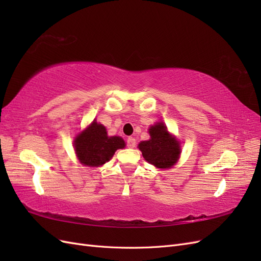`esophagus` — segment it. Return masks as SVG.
I'll list each match as a JSON object with an SVG mask.
<instances>
[{
	"instance_id": "obj_1",
	"label": "esophagus",
	"mask_w": 261,
	"mask_h": 261,
	"mask_svg": "<svg viewBox=\"0 0 261 261\" xmlns=\"http://www.w3.org/2000/svg\"><path fill=\"white\" fill-rule=\"evenodd\" d=\"M126 143H127L128 148H134L136 146V139L134 137H128L127 140H126Z\"/></svg>"
}]
</instances>
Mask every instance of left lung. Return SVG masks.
<instances>
[{
	"mask_svg": "<svg viewBox=\"0 0 261 261\" xmlns=\"http://www.w3.org/2000/svg\"><path fill=\"white\" fill-rule=\"evenodd\" d=\"M150 139L138 145L145 160L159 169H169L176 163L180 148L178 141L170 135L163 122H158L149 128Z\"/></svg>",
	"mask_w": 261,
	"mask_h": 261,
	"instance_id": "obj_1",
	"label": "left lung"
}]
</instances>
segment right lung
<instances>
[{
  "label": "right lung",
  "instance_id": "obj_1",
  "mask_svg": "<svg viewBox=\"0 0 261 261\" xmlns=\"http://www.w3.org/2000/svg\"><path fill=\"white\" fill-rule=\"evenodd\" d=\"M74 146L81 163L88 167H99L111 160L117 149L125 147V143L118 136L109 137L105 126L93 121L88 128L76 137Z\"/></svg>",
  "mask_w": 261,
  "mask_h": 261
}]
</instances>
